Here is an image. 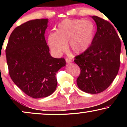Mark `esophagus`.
Returning <instances> with one entry per match:
<instances>
[{
	"instance_id": "1",
	"label": "esophagus",
	"mask_w": 127,
	"mask_h": 127,
	"mask_svg": "<svg viewBox=\"0 0 127 127\" xmlns=\"http://www.w3.org/2000/svg\"><path fill=\"white\" fill-rule=\"evenodd\" d=\"M65 62H66V63L67 64H70L72 63V60H70V59H68V58H66V59H65Z\"/></svg>"
}]
</instances>
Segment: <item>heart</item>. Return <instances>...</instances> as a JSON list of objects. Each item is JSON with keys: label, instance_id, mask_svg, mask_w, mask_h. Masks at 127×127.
Here are the masks:
<instances>
[{"label": "heart", "instance_id": "obj_1", "mask_svg": "<svg viewBox=\"0 0 127 127\" xmlns=\"http://www.w3.org/2000/svg\"><path fill=\"white\" fill-rule=\"evenodd\" d=\"M95 36L93 23L84 20H65L59 24L57 32L48 37V45L54 54L60 55L66 51L69 44L75 54L84 53L90 48Z\"/></svg>", "mask_w": 127, "mask_h": 127}]
</instances>
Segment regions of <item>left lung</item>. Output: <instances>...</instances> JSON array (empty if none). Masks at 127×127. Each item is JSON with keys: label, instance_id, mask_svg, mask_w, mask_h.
<instances>
[{"label": "left lung", "instance_id": "1", "mask_svg": "<svg viewBox=\"0 0 127 127\" xmlns=\"http://www.w3.org/2000/svg\"><path fill=\"white\" fill-rule=\"evenodd\" d=\"M97 30L90 48L75 57L81 68L77 79L80 90L98 94L107 89L116 78L120 66L121 42L113 26L97 16H92Z\"/></svg>", "mask_w": 127, "mask_h": 127}]
</instances>
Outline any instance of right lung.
Instances as JSON below:
<instances>
[{
	"mask_svg": "<svg viewBox=\"0 0 127 127\" xmlns=\"http://www.w3.org/2000/svg\"><path fill=\"white\" fill-rule=\"evenodd\" d=\"M48 19L30 20L16 27L6 48L9 73L27 95H50L57 85L56 73L65 65L63 58H53L45 39Z\"/></svg>",
	"mask_w": 127,
	"mask_h": 127,
	"instance_id": "right-lung-1",
	"label": "right lung"
}]
</instances>
